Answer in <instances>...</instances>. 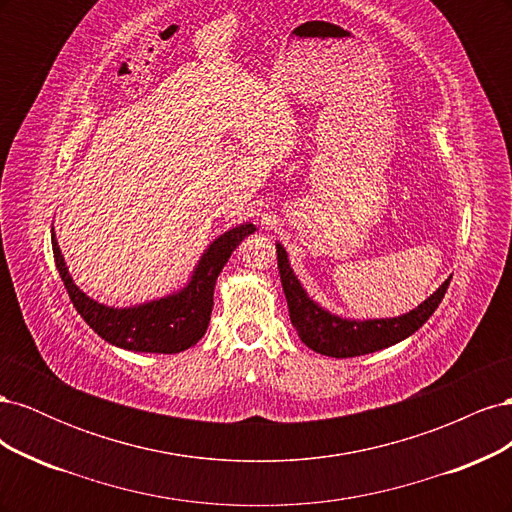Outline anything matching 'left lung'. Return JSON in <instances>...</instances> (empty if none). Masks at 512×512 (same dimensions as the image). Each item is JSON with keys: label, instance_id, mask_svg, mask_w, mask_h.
<instances>
[{"label": "left lung", "instance_id": "8db88e82", "mask_svg": "<svg viewBox=\"0 0 512 512\" xmlns=\"http://www.w3.org/2000/svg\"><path fill=\"white\" fill-rule=\"evenodd\" d=\"M277 250V269H280L284 294L288 301V312L292 327L297 329L301 342L318 354L333 356V359H350V356H361L369 352H378L399 344L401 339L416 333L429 316L436 312L444 299V292L451 284V277L427 297L421 305L410 309L408 314L395 318H344L337 316L329 309H324L309 297L299 277L294 275L288 252L282 243H275Z\"/></svg>", "mask_w": 512, "mask_h": 512}]
</instances>
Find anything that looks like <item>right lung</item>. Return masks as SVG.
Here are the masks:
<instances>
[{
	"label": "right lung",
	"instance_id": "right-lung-1",
	"mask_svg": "<svg viewBox=\"0 0 512 512\" xmlns=\"http://www.w3.org/2000/svg\"><path fill=\"white\" fill-rule=\"evenodd\" d=\"M252 232H256V226L250 222L232 226L207 245L190 280L179 290L128 307L104 305L85 294L72 280L64 254L59 250L55 228H51V241L55 265L72 305L104 342L132 352L177 354L192 348L207 333L218 275L237 245Z\"/></svg>",
	"mask_w": 512,
	"mask_h": 512
}]
</instances>
